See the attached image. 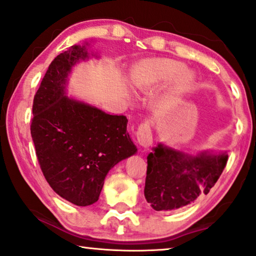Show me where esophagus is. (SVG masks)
I'll return each mask as SVG.
<instances>
[{
	"label": "esophagus",
	"mask_w": 256,
	"mask_h": 256,
	"mask_svg": "<svg viewBox=\"0 0 256 256\" xmlns=\"http://www.w3.org/2000/svg\"><path fill=\"white\" fill-rule=\"evenodd\" d=\"M136 140H138V144L140 146H142L144 148L150 147L152 144V128L147 122H144V123L139 125L138 131H136Z\"/></svg>",
	"instance_id": "obj_1"
}]
</instances>
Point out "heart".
Masks as SVG:
<instances>
[{
    "mask_svg": "<svg viewBox=\"0 0 256 256\" xmlns=\"http://www.w3.org/2000/svg\"><path fill=\"white\" fill-rule=\"evenodd\" d=\"M184 64L169 58H152L144 62L132 74L131 84L138 92H147L174 79V90L182 93L188 88L194 76L184 70Z\"/></svg>",
    "mask_w": 256,
    "mask_h": 256,
    "instance_id": "b5f03b06",
    "label": "heart"
}]
</instances>
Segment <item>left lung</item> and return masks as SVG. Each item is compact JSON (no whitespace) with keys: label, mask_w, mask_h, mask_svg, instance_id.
<instances>
[{"label":"left lung","mask_w":256,"mask_h":256,"mask_svg":"<svg viewBox=\"0 0 256 256\" xmlns=\"http://www.w3.org/2000/svg\"><path fill=\"white\" fill-rule=\"evenodd\" d=\"M226 162V152L192 155L158 144L147 156L144 198L158 212L188 206L210 190Z\"/></svg>","instance_id":"obj_1"}]
</instances>
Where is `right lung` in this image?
<instances>
[{
  "label": "right lung",
  "instance_id": "add662e5",
  "mask_svg": "<svg viewBox=\"0 0 256 256\" xmlns=\"http://www.w3.org/2000/svg\"><path fill=\"white\" fill-rule=\"evenodd\" d=\"M86 46H72L50 63L34 95L30 124L46 180L60 196L80 207L96 202L109 170L136 152L126 117L66 95L72 68L90 57Z\"/></svg>",
  "mask_w": 256,
  "mask_h": 256
}]
</instances>
